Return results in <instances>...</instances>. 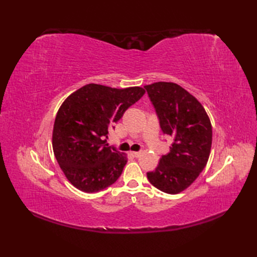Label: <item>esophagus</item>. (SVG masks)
I'll use <instances>...</instances> for the list:
<instances>
[{
	"label": "esophagus",
	"instance_id": "esophagus-1",
	"mask_svg": "<svg viewBox=\"0 0 257 257\" xmlns=\"http://www.w3.org/2000/svg\"><path fill=\"white\" fill-rule=\"evenodd\" d=\"M130 155H132L133 157H135V158H138L139 156H140V152H130Z\"/></svg>",
	"mask_w": 257,
	"mask_h": 257
}]
</instances>
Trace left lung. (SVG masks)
<instances>
[{"instance_id":"1","label":"left lung","mask_w":257,"mask_h":257,"mask_svg":"<svg viewBox=\"0 0 257 257\" xmlns=\"http://www.w3.org/2000/svg\"><path fill=\"white\" fill-rule=\"evenodd\" d=\"M145 89L154 105L162 133L171 137L168 155L161 157L149 182L160 191L177 194L189 188L203 171L212 145V125L199 100L181 86L158 81Z\"/></svg>"}]
</instances>
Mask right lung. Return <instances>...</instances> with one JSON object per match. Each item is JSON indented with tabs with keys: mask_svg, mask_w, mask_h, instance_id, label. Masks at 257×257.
Instances as JSON below:
<instances>
[{
	"mask_svg": "<svg viewBox=\"0 0 257 257\" xmlns=\"http://www.w3.org/2000/svg\"><path fill=\"white\" fill-rule=\"evenodd\" d=\"M145 92L141 87L88 84L62 103L54 122L53 150L75 188L95 193L121 176L127 157L106 144L108 132Z\"/></svg>",
	"mask_w": 257,
	"mask_h": 257,
	"instance_id": "obj_1",
	"label": "right lung"
}]
</instances>
